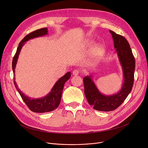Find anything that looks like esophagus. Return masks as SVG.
<instances>
[{
    "instance_id": "esophagus-1",
    "label": "esophagus",
    "mask_w": 148,
    "mask_h": 148,
    "mask_svg": "<svg viewBox=\"0 0 148 148\" xmlns=\"http://www.w3.org/2000/svg\"><path fill=\"white\" fill-rule=\"evenodd\" d=\"M79 73H80L79 70H78V69H74V71H73V74L74 75H77L79 74Z\"/></svg>"
}]
</instances>
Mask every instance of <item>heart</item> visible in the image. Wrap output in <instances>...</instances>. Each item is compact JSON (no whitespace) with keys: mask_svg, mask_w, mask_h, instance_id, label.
<instances>
[{"mask_svg":"<svg viewBox=\"0 0 148 148\" xmlns=\"http://www.w3.org/2000/svg\"><path fill=\"white\" fill-rule=\"evenodd\" d=\"M104 51V48L102 45L98 44L94 47V48L92 49L91 54L93 58H97L101 55Z\"/></svg>","mask_w":148,"mask_h":148,"instance_id":"b5f03b06","label":"heart"}]
</instances>
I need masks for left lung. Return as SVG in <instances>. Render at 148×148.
I'll return each mask as SVG.
<instances>
[{"label": "left lung", "mask_w": 148, "mask_h": 148, "mask_svg": "<svg viewBox=\"0 0 148 148\" xmlns=\"http://www.w3.org/2000/svg\"><path fill=\"white\" fill-rule=\"evenodd\" d=\"M110 33L122 67L123 82L121 89L116 94L105 95L98 90L90 75L83 78L84 94L89 104L94 109L103 112L113 111L122 104L132 90L134 78L135 59L128 41L112 30H110Z\"/></svg>", "instance_id": "obj_1"}]
</instances>
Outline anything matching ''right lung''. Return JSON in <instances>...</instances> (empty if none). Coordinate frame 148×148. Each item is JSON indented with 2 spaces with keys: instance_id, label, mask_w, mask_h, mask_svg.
I'll return each instance as SVG.
<instances>
[{
  "instance_id": "obj_1",
  "label": "right lung",
  "mask_w": 148,
  "mask_h": 148,
  "mask_svg": "<svg viewBox=\"0 0 148 148\" xmlns=\"http://www.w3.org/2000/svg\"><path fill=\"white\" fill-rule=\"evenodd\" d=\"M47 32L48 30L47 28L46 27L38 29L27 35L21 41V42L18 44L17 51L15 53L12 59V66L14 74L15 73V66H16L19 54L20 53L22 47L25 44V42L29 41L30 39L45 35L48 34ZM70 77H71V73H70V72L65 74L63 77H62L61 78H60L56 82V83L54 85V86L51 89L50 92L49 93L48 95H47L44 97L38 99L29 98L25 94H23L18 88L17 84L15 81V78H14V83L15 87L16 88L23 100L24 101V102L27 106V107L31 111L35 113H45L55 110L59 106L60 103L62 93L64 87L65 83L70 78Z\"/></svg>"
}]
</instances>
